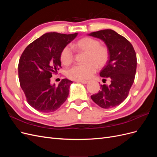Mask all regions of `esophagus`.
Segmentation results:
<instances>
[{
    "instance_id": "34e87169",
    "label": "esophagus",
    "mask_w": 157,
    "mask_h": 157,
    "mask_svg": "<svg viewBox=\"0 0 157 157\" xmlns=\"http://www.w3.org/2000/svg\"><path fill=\"white\" fill-rule=\"evenodd\" d=\"M88 81H87V80H78L77 82H80V83H82V84H86L88 83Z\"/></svg>"
}]
</instances>
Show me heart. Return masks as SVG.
Returning a JSON list of instances; mask_svg holds the SVG:
<instances>
[{
    "instance_id": "obj_1",
    "label": "heart",
    "mask_w": 157,
    "mask_h": 157,
    "mask_svg": "<svg viewBox=\"0 0 157 157\" xmlns=\"http://www.w3.org/2000/svg\"><path fill=\"white\" fill-rule=\"evenodd\" d=\"M73 49L79 53H85L84 65H75L67 71V77L74 80H85L92 77L96 68L103 67L109 59L107 47L100 45L99 40L91 37H84L72 44ZM74 56L69 46L63 48L60 54L61 63L65 66L73 61Z\"/></svg>"
}]
</instances>
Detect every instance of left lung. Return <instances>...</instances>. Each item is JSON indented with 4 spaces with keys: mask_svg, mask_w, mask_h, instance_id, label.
I'll return each mask as SVG.
<instances>
[{
    "mask_svg": "<svg viewBox=\"0 0 157 157\" xmlns=\"http://www.w3.org/2000/svg\"><path fill=\"white\" fill-rule=\"evenodd\" d=\"M88 35L101 39L109 50V59L99 75L109 78L110 85H100L98 93L91 96L104 109L115 107L124 101L134 81L137 58L134 47L126 38L111 29L90 33Z\"/></svg>",
    "mask_w": 157,
    "mask_h": 157,
    "instance_id": "left-lung-1",
    "label": "left lung"
}]
</instances>
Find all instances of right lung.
Returning <instances> with one entry per match:
<instances>
[{"label":"right lung","mask_w":157,"mask_h":157,"mask_svg":"<svg viewBox=\"0 0 157 157\" xmlns=\"http://www.w3.org/2000/svg\"><path fill=\"white\" fill-rule=\"evenodd\" d=\"M77 35L46 33L22 53L18 65L20 86L28 103L38 111L54 112L67 99L73 82L64 78L56 86L51 84L50 78L61 67V51Z\"/></svg>","instance_id":"add662e5"}]
</instances>
